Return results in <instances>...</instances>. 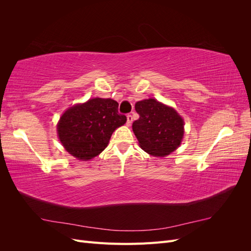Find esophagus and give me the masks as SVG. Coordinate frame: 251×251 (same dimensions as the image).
Listing matches in <instances>:
<instances>
[{
    "label": "esophagus",
    "mask_w": 251,
    "mask_h": 251,
    "mask_svg": "<svg viewBox=\"0 0 251 251\" xmlns=\"http://www.w3.org/2000/svg\"><path fill=\"white\" fill-rule=\"evenodd\" d=\"M132 121H133V116L128 114V115H126V126H130L132 125Z\"/></svg>",
    "instance_id": "34e87169"
}]
</instances>
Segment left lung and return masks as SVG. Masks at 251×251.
<instances>
[{
  "label": "left lung",
  "mask_w": 251,
  "mask_h": 251,
  "mask_svg": "<svg viewBox=\"0 0 251 251\" xmlns=\"http://www.w3.org/2000/svg\"><path fill=\"white\" fill-rule=\"evenodd\" d=\"M139 118L133 123V132L140 148L148 154L165 157L176 150L184 134V121L177 111L154 98L135 104Z\"/></svg>",
  "instance_id": "obj_1"
}]
</instances>
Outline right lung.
Returning <instances> with one entry per match:
<instances>
[{
    "label": "right lung",
    "instance_id": "right-lung-1",
    "mask_svg": "<svg viewBox=\"0 0 251 251\" xmlns=\"http://www.w3.org/2000/svg\"><path fill=\"white\" fill-rule=\"evenodd\" d=\"M126 121V117L118 113L117 101L92 98L63 114L57 134L68 153L79 160H90L107 148L113 132Z\"/></svg>",
    "mask_w": 251,
    "mask_h": 251
}]
</instances>
